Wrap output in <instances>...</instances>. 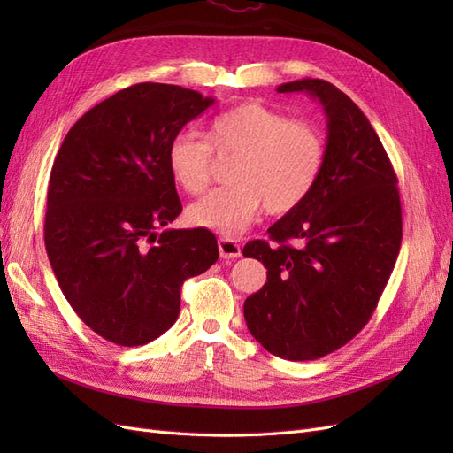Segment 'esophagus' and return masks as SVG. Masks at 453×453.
<instances>
[{"label": "esophagus", "instance_id": "34e87169", "mask_svg": "<svg viewBox=\"0 0 453 453\" xmlns=\"http://www.w3.org/2000/svg\"><path fill=\"white\" fill-rule=\"evenodd\" d=\"M219 255L221 258H238L242 257L240 243L230 238H219Z\"/></svg>", "mask_w": 453, "mask_h": 453}]
</instances>
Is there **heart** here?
Listing matches in <instances>:
<instances>
[{
  "label": "heart",
  "instance_id": "b5f03b06",
  "mask_svg": "<svg viewBox=\"0 0 453 453\" xmlns=\"http://www.w3.org/2000/svg\"><path fill=\"white\" fill-rule=\"evenodd\" d=\"M211 153L234 157L228 185L188 205L190 225L236 236L263 211L281 215L296 210L318 185L325 166V140L318 127L295 120L258 102H243L219 113L205 130V142L177 134L166 149L175 185L200 195L211 177Z\"/></svg>",
  "mask_w": 453,
  "mask_h": 453
}]
</instances>
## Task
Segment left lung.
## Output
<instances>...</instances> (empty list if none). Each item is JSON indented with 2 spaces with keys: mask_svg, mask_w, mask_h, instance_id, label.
<instances>
[{
  "mask_svg": "<svg viewBox=\"0 0 453 453\" xmlns=\"http://www.w3.org/2000/svg\"><path fill=\"white\" fill-rule=\"evenodd\" d=\"M278 92H306L323 105L326 155L310 196L268 228L272 243L243 248L268 270V281L245 298L243 318L272 355L313 361L372 318L401 250V198L386 149L349 96L323 79L291 81Z\"/></svg>",
  "mask_w": 453,
  "mask_h": 453,
  "instance_id": "obj_1",
  "label": "left lung"
}]
</instances>
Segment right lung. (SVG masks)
I'll use <instances>...</instances> for the list:
<instances>
[{
	"label": "right lung",
	"mask_w": 453,
	"mask_h": 453,
	"mask_svg": "<svg viewBox=\"0 0 453 453\" xmlns=\"http://www.w3.org/2000/svg\"><path fill=\"white\" fill-rule=\"evenodd\" d=\"M213 102L177 85L128 87L81 117L54 158L50 266L79 318L117 346L166 333L180 315L183 281L219 258L205 228L157 234L183 210L166 149Z\"/></svg>",
	"instance_id": "obj_1"
}]
</instances>
